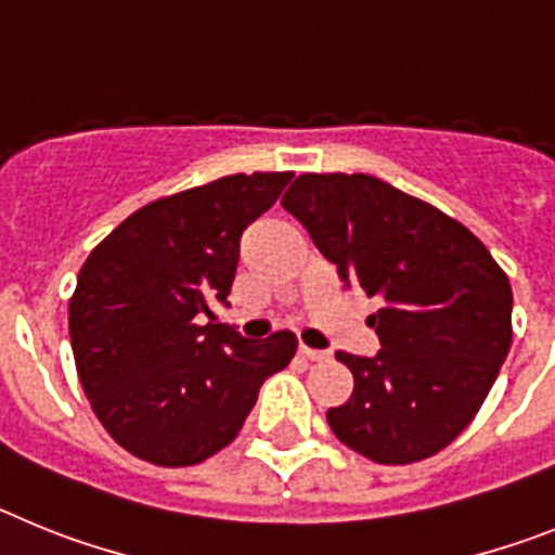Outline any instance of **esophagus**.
<instances>
[{"instance_id": "obj_1", "label": "esophagus", "mask_w": 555, "mask_h": 555, "mask_svg": "<svg viewBox=\"0 0 555 555\" xmlns=\"http://www.w3.org/2000/svg\"><path fill=\"white\" fill-rule=\"evenodd\" d=\"M300 356L308 358V361H325V358H331V352H327V350H313V347L300 345Z\"/></svg>"}]
</instances>
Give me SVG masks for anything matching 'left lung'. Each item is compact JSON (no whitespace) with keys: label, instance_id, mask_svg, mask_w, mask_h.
Returning a JSON list of instances; mask_svg holds the SVG:
<instances>
[{"label":"left lung","instance_id":"left-lung-1","mask_svg":"<svg viewBox=\"0 0 555 555\" xmlns=\"http://www.w3.org/2000/svg\"><path fill=\"white\" fill-rule=\"evenodd\" d=\"M345 286L377 297V356L336 352L352 395L327 411L338 442L377 464L448 448L512 347V283L478 235L372 175H300L283 194Z\"/></svg>","mask_w":555,"mask_h":555}]
</instances>
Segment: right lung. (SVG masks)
I'll list each match as a JSON object with an SVG mask.
<instances>
[{
  "label": "right lung",
  "instance_id": "1",
  "mask_svg": "<svg viewBox=\"0 0 555 555\" xmlns=\"http://www.w3.org/2000/svg\"><path fill=\"white\" fill-rule=\"evenodd\" d=\"M292 178L228 175L155 199L82 263L68 302L77 375L127 453L158 467L210 459L238 436L263 380L297 352L292 331L253 341L210 311L228 306L244 228Z\"/></svg>",
  "mask_w": 555,
  "mask_h": 555
}]
</instances>
